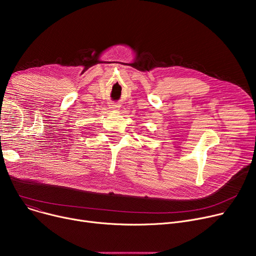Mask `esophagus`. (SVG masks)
Listing matches in <instances>:
<instances>
[{
  "label": "esophagus",
  "instance_id": "34e87169",
  "mask_svg": "<svg viewBox=\"0 0 256 256\" xmlns=\"http://www.w3.org/2000/svg\"><path fill=\"white\" fill-rule=\"evenodd\" d=\"M110 109H112V110H119V106L118 104H111L110 106Z\"/></svg>",
  "mask_w": 256,
  "mask_h": 256
}]
</instances>
